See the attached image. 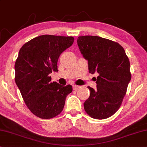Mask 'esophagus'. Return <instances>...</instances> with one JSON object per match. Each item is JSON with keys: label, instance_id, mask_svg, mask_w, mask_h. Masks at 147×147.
<instances>
[{"label": "esophagus", "instance_id": "34e87169", "mask_svg": "<svg viewBox=\"0 0 147 147\" xmlns=\"http://www.w3.org/2000/svg\"><path fill=\"white\" fill-rule=\"evenodd\" d=\"M72 88H73V90H75V91H77V90L79 89V88H80V87H79V86H78V85H72Z\"/></svg>", "mask_w": 147, "mask_h": 147}]
</instances>
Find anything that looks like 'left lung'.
I'll return each mask as SVG.
<instances>
[{
    "label": "left lung",
    "mask_w": 147,
    "mask_h": 147,
    "mask_svg": "<svg viewBox=\"0 0 147 147\" xmlns=\"http://www.w3.org/2000/svg\"><path fill=\"white\" fill-rule=\"evenodd\" d=\"M77 44L88 60L89 72L99 74L96 89L88 87L90 96L84 103V109L97 120L109 118L120 108L130 81L128 56L118 43L99 36H79Z\"/></svg>",
    "instance_id": "obj_1"
}]
</instances>
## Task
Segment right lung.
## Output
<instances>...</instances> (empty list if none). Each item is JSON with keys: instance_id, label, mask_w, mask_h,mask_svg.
I'll return each mask as SVG.
<instances>
[{"instance_id": "obj_1", "label": "right lung", "mask_w": 147, "mask_h": 147, "mask_svg": "<svg viewBox=\"0 0 147 147\" xmlns=\"http://www.w3.org/2000/svg\"><path fill=\"white\" fill-rule=\"evenodd\" d=\"M73 37L43 35L21 47L15 64V80L25 104L35 116L50 119L63 110L70 85L51 82L49 75L58 71L60 54L74 42Z\"/></svg>"}]
</instances>
